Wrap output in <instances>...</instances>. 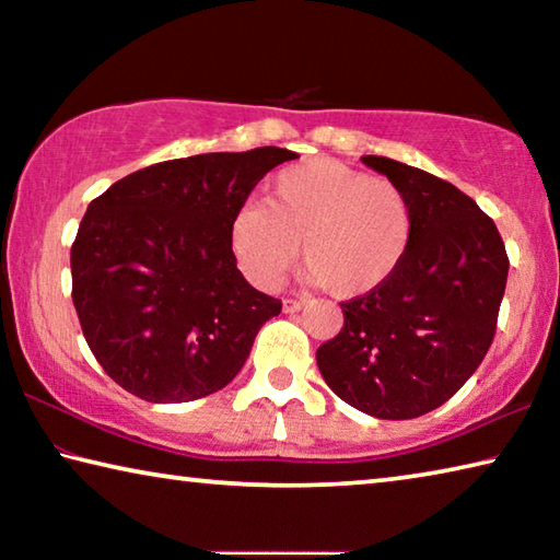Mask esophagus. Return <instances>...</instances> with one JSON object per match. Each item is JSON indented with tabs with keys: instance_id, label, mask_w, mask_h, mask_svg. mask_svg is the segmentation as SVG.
<instances>
[{
	"instance_id": "34e87169",
	"label": "esophagus",
	"mask_w": 560,
	"mask_h": 560,
	"mask_svg": "<svg viewBox=\"0 0 560 560\" xmlns=\"http://www.w3.org/2000/svg\"><path fill=\"white\" fill-rule=\"evenodd\" d=\"M301 308H303L301 299H283V311H287V314H299Z\"/></svg>"
}]
</instances>
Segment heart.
Returning a JSON list of instances; mask_svg holds the SVG:
<instances>
[{"mask_svg":"<svg viewBox=\"0 0 560 560\" xmlns=\"http://www.w3.org/2000/svg\"><path fill=\"white\" fill-rule=\"evenodd\" d=\"M412 236V205L393 179L316 158L273 177L264 205L230 222V249L244 279L277 289L299 257L308 279L338 299L375 291L400 267Z\"/></svg>","mask_w":560,"mask_h":560,"instance_id":"obj_1","label":"heart"}]
</instances>
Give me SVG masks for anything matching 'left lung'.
<instances>
[{
    "mask_svg": "<svg viewBox=\"0 0 560 560\" xmlns=\"http://www.w3.org/2000/svg\"><path fill=\"white\" fill-rule=\"evenodd\" d=\"M412 205V236L383 287L340 303L343 328L316 350L330 390L381 420L450 400L494 340L509 257L491 217L424 170L363 155Z\"/></svg>",
    "mask_w": 560,
    "mask_h": 560,
    "instance_id": "1",
    "label": "left lung"
}]
</instances>
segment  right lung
Instances as JSON below:
<instances>
[{"label": "right lung", "instance_id": "1", "mask_svg": "<svg viewBox=\"0 0 560 560\" xmlns=\"http://www.w3.org/2000/svg\"><path fill=\"white\" fill-rule=\"evenodd\" d=\"M283 148L207 153L138 170L96 197L71 246L83 338L122 390L189 402L234 381L281 301L249 287L230 222Z\"/></svg>", "mask_w": 560, "mask_h": 560}]
</instances>
